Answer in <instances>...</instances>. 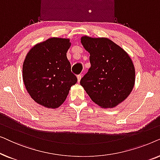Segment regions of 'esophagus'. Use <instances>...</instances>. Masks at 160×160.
Wrapping results in <instances>:
<instances>
[{"label": "esophagus", "mask_w": 160, "mask_h": 160, "mask_svg": "<svg viewBox=\"0 0 160 160\" xmlns=\"http://www.w3.org/2000/svg\"><path fill=\"white\" fill-rule=\"evenodd\" d=\"M77 78H78V82H79L80 80H81V78H82V75H81V74H79V75H78L77 76Z\"/></svg>", "instance_id": "1"}]
</instances>
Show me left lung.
<instances>
[{"instance_id":"1","label":"left lung","mask_w":160,"mask_h":160,"mask_svg":"<svg viewBox=\"0 0 160 160\" xmlns=\"http://www.w3.org/2000/svg\"><path fill=\"white\" fill-rule=\"evenodd\" d=\"M89 52L91 67L80 84L101 108H113L124 101L135 84V68L128 54L106 38H81Z\"/></svg>"}]
</instances>
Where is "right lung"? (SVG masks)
Returning a JSON list of instances; mask_svg holds the SVG:
<instances>
[{"label":"right lung","instance_id":"add662e5","mask_svg":"<svg viewBox=\"0 0 160 160\" xmlns=\"http://www.w3.org/2000/svg\"><path fill=\"white\" fill-rule=\"evenodd\" d=\"M69 39L51 38L35 45L23 62V82L37 103L57 108L66 99L77 78L71 72L66 53Z\"/></svg>","mask_w":160,"mask_h":160}]
</instances>
